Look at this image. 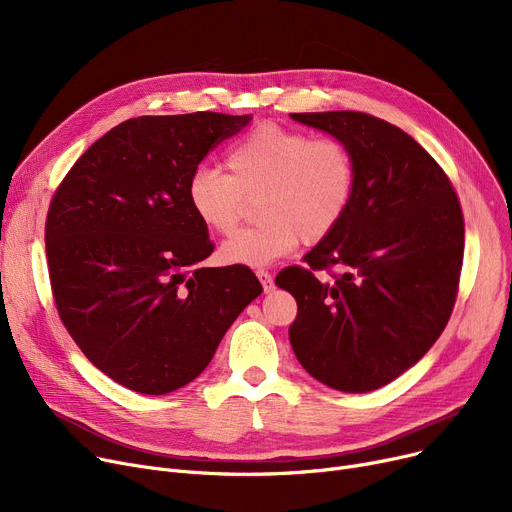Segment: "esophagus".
<instances>
[{
    "label": "esophagus",
    "instance_id": "esophagus-1",
    "mask_svg": "<svg viewBox=\"0 0 512 512\" xmlns=\"http://www.w3.org/2000/svg\"><path fill=\"white\" fill-rule=\"evenodd\" d=\"M255 274H257V278H259V282H261L265 292H272L274 290V278H272L270 272H267V270H257Z\"/></svg>",
    "mask_w": 512,
    "mask_h": 512
}]
</instances>
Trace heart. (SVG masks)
Here are the masks:
<instances>
[{"mask_svg":"<svg viewBox=\"0 0 512 512\" xmlns=\"http://www.w3.org/2000/svg\"><path fill=\"white\" fill-rule=\"evenodd\" d=\"M226 174L199 170L186 184L197 222L230 234L255 197V228L240 230L220 247L226 265L261 267L297 251L301 240L330 236L351 207L355 157L336 137H315L278 124L251 128L228 149Z\"/></svg>","mask_w":512,"mask_h":512,"instance_id":"b5f03b06","label":"heart"}]
</instances>
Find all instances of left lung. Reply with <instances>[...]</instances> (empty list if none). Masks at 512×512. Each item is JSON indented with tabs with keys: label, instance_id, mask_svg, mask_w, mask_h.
<instances>
[{
	"label": "left lung",
	"instance_id": "obj_1",
	"mask_svg": "<svg viewBox=\"0 0 512 512\" xmlns=\"http://www.w3.org/2000/svg\"><path fill=\"white\" fill-rule=\"evenodd\" d=\"M355 157V195L338 228L276 284L297 299L299 363L342 392L378 390L444 332L459 290L465 222L452 182L413 137L363 112L290 114ZM340 266L334 283L315 271Z\"/></svg>",
	"mask_w": 512,
	"mask_h": 512
}]
</instances>
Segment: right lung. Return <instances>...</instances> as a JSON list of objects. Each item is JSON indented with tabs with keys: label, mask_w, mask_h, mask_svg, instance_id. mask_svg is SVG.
<instances>
[{
	"label": "right lung",
	"mask_w": 512,
	"mask_h": 512,
	"mask_svg": "<svg viewBox=\"0 0 512 512\" xmlns=\"http://www.w3.org/2000/svg\"><path fill=\"white\" fill-rule=\"evenodd\" d=\"M249 122L215 112L126 120L78 157L51 199L45 249L62 324L128 390L193 382L263 290L247 265H199L213 242L186 201L203 157Z\"/></svg>",
	"instance_id": "obj_1"
}]
</instances>
